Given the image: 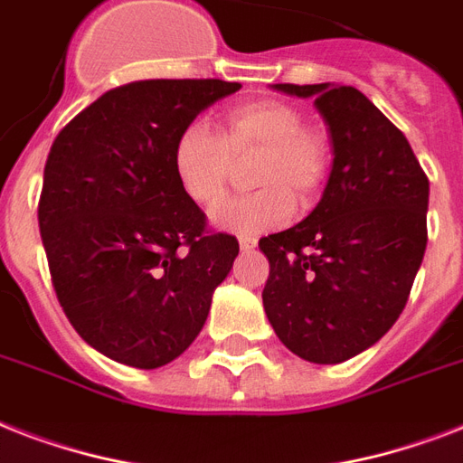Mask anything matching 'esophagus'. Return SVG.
Returning a JSON list of instances; mask_svg holds the SVG:
<instances>
[{
    "label": "esophagus",
    "mask_w": 463,
    "mask_h": 463,
    "mask_svg": "<svg viewBox=\"0 0 463 463\" xmlns=\"http://www.w3.org/2000/svg\"><path fill=\"white\" fill-rule=\"evenodd\" d=\"M254 247H257V240L254 238H240V250H242V252H250Z\"/></svg>",
    "instance_id": "34e87169"
}]
</instances>
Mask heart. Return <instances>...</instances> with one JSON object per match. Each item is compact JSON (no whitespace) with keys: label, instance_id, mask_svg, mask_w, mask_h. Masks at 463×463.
Wrapping results in <instances>:
<instances>
[{"label":"heart","instance_id":"heart-1","mask_svg":"<svg viewBox=\"0 0 463 463\" xmlns=\"http://www.w3.org/2000/svg\"><path fill=\"white\" fill-rule=\"evenodd\" d=\"M250 182L261 187L225 202L213 223L228 232L254 238L286 223L298 206H309L329 177V141L305 125L303 112L283 100H250L221 115V127L189 122L175 139L173 170L182 192L211 209L225 196L232 160L252 158Z\"/></svg>","mask_w":463,"mask_h":463}]
</instances>
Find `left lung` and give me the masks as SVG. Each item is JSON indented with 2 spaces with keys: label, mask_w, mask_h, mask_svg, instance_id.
<instances>
[{
  "label": "left lung",
  "mask_w": 463,
  "mask_h": 463,
  "mask_svg": "<svg viewBox=\"0 0 463 463\" xmlns=\"http://www.w3.org/2000/svg\"><path fill=\"white\" fill-rule=\"evenodd\" d=\"M315 98L334 165L305 221L260 240L264 312L283 345L336 365L377 344L406 307L425 245L430 182L399 129L353 86L274 83Z\"/></svg>",
  "instance_id": "obj_1"
}]
</instances>
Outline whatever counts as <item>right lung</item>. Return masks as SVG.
I'll use <instances>...</instances> for the list:
<instances>
[{
    "mask_svg": "<svg viewBox=\"0 0 463 463\" xmlns=\"http://www.w3.org/2000/svg\"><path fill=\"white\" fill-rule=\"evenodd\" d=\"M221 79H151L79 112L45 163L38 223L54 293L79 336L154 370L187 351L231 274L238 240L206 231L173 170L177 134L221 98Z\"/></svg>",
    "mask_w": 463,
    "mask_h": 463,
    "instance_id": "obj_1",
    "label": "right lung"
}]
</instances>
